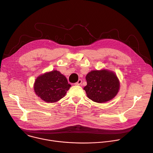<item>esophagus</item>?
I'll use <instances>...</instances> for the list:
<instances>
[{
  "instance_id": "34e87169",
  "label": "esophagus",
  "mask_w": 153,
  "mask_h": 153,
  "mask_svg": "<svg viewBox=\"0 0 153 153\" xmlns=\"http://www.w3.org/2000/svg\"><path fill=\"white\" fill-rule=\"evenodd\" d=\"M82 80L81 79H79V80L77 81V82L75 83V85H80L82 84Z\"/></svg>"
}]
</instances>
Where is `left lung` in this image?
Segmentation results:
<instances>
[{
    "instance_id": "left-lung-1",
    "label": "left lung",
    "mask_w": 153,
    "mask_h": 153,
    "mask_svg": "<svg viewBox=\"0 0 153 153\" xmlns=\"http://www.w3.org/2000/svg\"><path fill=\"white\" fill-rule=\"evenodd\" d=\"M87 85L83 89L87 96L97 103H104L117 94L120 83L116 75L108 70L91 71L86 76Z\"/></svg>"
}]
</instances>
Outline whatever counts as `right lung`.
Returning <instances> with one entry per match:
<instances>
[{
  "label": "right lung",
  "instance_id": "obj_1",
  "mask_svg": "<svg viewBox=\"0 0 153 153\" xmlns=\"http://www.w3.org/2000/svg\"><path fill=\"white\" fill-rule=\"evenodd\" d=\"M71 86L67 78L56 70L39 76L34 83L36 94L47 103H54L63 97Z\"/></svg>",
  "mask_w": 153,
  "mask_h": 153
}]
</instances>
